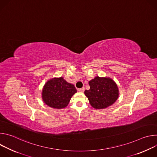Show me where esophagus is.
<instances>
[{
    "mask_svg": "<svg viewBox=\"0 0 157 157\" xmlns=\"http://www.w3.org/2000/svg\"><path fill=\"white\" fill-rule=\"evenodd\" d=\"M84 87H82V88H81V89H78V91H79V92H81V93H83L84 91Z\"/></svg>",
    "mask_w": 157,
    "mask_h": 157,
    "instance_id": "34e87169",
    "label": "esophagus"
}]
</instances>
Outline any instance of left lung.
<instances>
[{
    "mask_svg": "<svg viewBox=\"0 0 157 157\" xmlns=\"http://www.w3.org/2000/svg\"><path fill=\"white\" fill-rule=\"evenodd\" d=\"M90 89L84 91L91 105L96 109H104L113 105L119 96L116 82L109 77L96 76L89 81Z\"/></svg>",
    "mask_w": 157,
    "mask_h": 157,
    "instance_id": "1",
    "label": "left lung"
}]
</instances>
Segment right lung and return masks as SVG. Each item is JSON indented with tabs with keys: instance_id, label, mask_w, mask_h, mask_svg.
<instances>
[{
	"instance_id": "1",
	"label": "right lung",
	"mask_w": 157,
	"mask_h": 157,
	"mask_svg": "<svg viewBox=\"0 0 157 157\" xmlns=\"http://www.w3.org/2000/svg\"><path fill=\"white\" fill-rule=\"evenodd\" d=\"M77 92L75 86L67 82L63 77L53 78L43 86V101L53 109H63L68 105L72 96Z\"/></svg>"
}]
</instances>
